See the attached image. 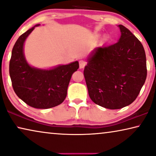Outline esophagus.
I'll list each match as a JSON object with an SVG mask.
<instances>
[{"instance_id":"34e87169","label":"esophagus","mask_w":156,"mask_h":156,"mask_svg":"<svg viewBox=\"0 0 156 156\" xmlns=\"http://www.w3.org/2000/svg\"><path fill=\"white\" fill-rule=\"evenodd\" d=\"M85 65H86V62L83 61V60H80V69L83 68Z\"/></svg>"}]
</instances>
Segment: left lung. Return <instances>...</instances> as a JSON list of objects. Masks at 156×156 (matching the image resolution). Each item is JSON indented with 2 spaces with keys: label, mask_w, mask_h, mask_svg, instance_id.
Returning a JSON list of instances; mask_svg holds the SVG:
<instances>
[{
  "label": "left lung",
  "mask_w": 156,
  "mask_h": 156,
  "mask_svg": "<svg viewBox=\"0 0 156 156\" xmlns=\"http://www.w3.org/2000/svg\"><path fill=\"white\" fill-rule=\"evenodd\" d=\"M118 27L121 32L118 42L95 49L83 70L90 98L111 110L134 102L147 75L143 45L125 27Z\"/></svg>",
  "instance_id": "left-lung-1"
}]
</instances>
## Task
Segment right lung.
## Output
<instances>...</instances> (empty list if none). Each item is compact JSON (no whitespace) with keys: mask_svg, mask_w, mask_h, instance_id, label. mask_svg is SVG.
I'll use <instances>...</instances> for the list:
<instances>
[{"mask_svg":"<svg viewBox=\"0 0 156 156\" xmlns=\"http://www.w3.org/2000/svg\"><path fill=\"white\" fill-rule=\"evenodd\" d=\"M37 24L18 38L13 46L9 73L13 89L31 107L47 109L61 104L67 96L72 75L79 68L78 61L50 69L31 66L24 53V42Z\"/></svg>","mask_w":156,"mask_h":156,"instance_id":"1","label":"right lung"}]
</instances>
